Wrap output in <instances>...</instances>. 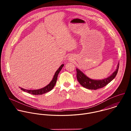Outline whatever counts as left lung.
<instances>
[{
	"mask_svg": "<svg viewBox=\"0 0 131 131\" xmlns=\"http://www.w3.org/2000/svg\"><path fill=\"white\" fill-rule=\"evenodd\" d=\"M119 66L118 63L117 69L108 77L102 80H94L87 77L80 69L76 68L77 78L79 83L84 88L90 90H97L104 87L116 76Z\"/></svg>",
	"mask_w": 131,
	"mask_h": 131,
	"instance_id": "left-lung-1",
	"label": "left lung"
}]
</instances>
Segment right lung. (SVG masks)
Instances as JSON below:
<instances>
[{"label":"right lung","instance_id":"right-lung-1","mask_svg":"<svg viewBox=\"0 0 131 131\" xmlns=\"http://www.w3.org/2000/svg\"><path fill=\"white\" fill-rule=\"evenodd\" d=\"M64 65V64H62L61 65V66L59 68V69L57 71H56L51 81L49 83V84H48L44 88L38 89V90H26L25 89H23L21 87H19V88L22 91L27 92L28 93H29V94H31L32 95H42L43 94H45V93L48 92L53 89V88L55 86L56 82H57L58 74H59V72H60V71L61 70V69H62Z\"/></svg>","mask_w":131,"mask_h":131}]
</instances>
